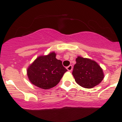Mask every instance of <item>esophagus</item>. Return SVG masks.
<instances>
[{"label":"esophagus","instance_id":"1","mask_svg":"<svg viewBox=\"0 0 122 122\" xmlns=\"http://www.w3.org/2000/svg\"><path fill=\"white\" fill-rule=\"evenodd\" d=\"M66 69H67V70L68 71H72V69H73V67H72V65H69V66H67V67H66Z\"/></svg>","mask_w":122,"mask_h":122}]
</instances>
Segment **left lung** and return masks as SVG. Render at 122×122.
Segmentation results:
<instances>
[{
	"label": "left lung",
	"mask_w": 122,
	"mask_h": 122,
	"mask_svg": "<svg viewBox=\"0 0 122 122\" xmlns=\"http://www.w3.org/2000/svg\"><path fill=\"white\" fill-rule=\"evenodd\" d=\"M72 75L76 82L85 88H91L99 84L104 78L102 69L97 62L78 56Z\"/></svg>",
	"instance_id": "1"
}]
</instances>
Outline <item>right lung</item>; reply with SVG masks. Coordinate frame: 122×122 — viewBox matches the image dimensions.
I'll return each instance as SVG.
<instances>
[{
  "instance_id": "add662e5",
  "label": "right lung",
  "mask_w": 122,
  "mask_h": 122,
  "mask_svg": "<svg viewBox=\"0 0 122 122\" xmlns=\"http://www.w3.org/2000/svg\"><path fill=\"white\" fill-rule=\"evenodd\" d=\"M66 71L61 61L57 60L53 52L36 59L28 68L27 75L32 84L47 90L57 85Z\"/></svg>"
}]
</instances>
